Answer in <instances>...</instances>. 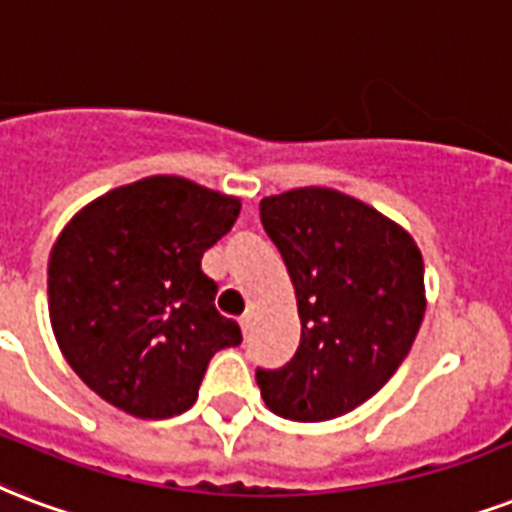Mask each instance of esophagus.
I'll list each match as a JSON object with an SVG mask.
<instances>
[{"mask_svg": "<svg viewBox=\"0 0 512 512\" xmlns=\"http://www.w3.org/2000/svg\"><path fill=\"white\" fill-rule=\"evenodd\" d=\"M252 322H255V314H252V311H244L239 319L241 330H244V333H249V330H252Z\"/></svg>", "mask_w": 512, "mask_h": 512, "instance_id": "34e87169", "label": "esophagus"}]
</instances>
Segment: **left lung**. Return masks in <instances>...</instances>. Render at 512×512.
Instances as JSON below:
<instances>
[{"instance_id": "obj_1", "label": "left lung", "mask_w": 512, "mask_h": 512, "mask_svg": "<svg viewBox=\"0 0 512 512\" xmlns=\"http://www.w3.org/2000/svg\"><path fill=\"white\" fill-rule=\"evenodd\" d=\"M260 222L295 284L300 346L287 365L257 368L276 416L327 421L392 378L424 319L416 241L373 206L330 187L260 201Z\"/></svg>"}]
</instances>
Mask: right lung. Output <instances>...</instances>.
I'll use <instances>...</instances> for the list:
<instances>
[{"mask_svg": "<svg viewBox=\"0 0 512 512\" xmlns=\"http://www.w3.org/2000/svg\"><path fill=\"white\" fill-rule=\"evenodd\" d=\"M239 198L147 177L96 198L61 230L48 263L50 325L77 376L120 411L169 419L198 397L241 327L214 306L201 257L233 228Z\"/></svg>", "mask_w": 512, "mask_h": 512, "instance_id": "right-lung-1", "label": "right lung"}]
</instances>
